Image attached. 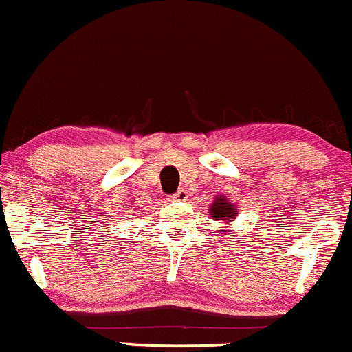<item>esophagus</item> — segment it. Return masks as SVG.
Here are the masks:
<instances>
[{
	"label": "esophagus",
	"mask_w": 352,
	"mask_h": 352,
	"mask_svg": "<svg viewBox=\"0 0 352 352\" xmlns=\"http://www.w3.org/2000/svg\"><path fill=\"white\" fill-rule=\"evenodd\" d=\"M186 198H188V191L181 188V190L177 191V193L173 195L171 200H175V201H184V200H186Z\"/></svg>",
	"instance_id": "1"
}]
</instances>
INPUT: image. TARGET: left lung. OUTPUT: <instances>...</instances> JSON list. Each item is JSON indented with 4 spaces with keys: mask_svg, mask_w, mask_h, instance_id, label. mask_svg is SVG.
<instances>
[{
    "mask_svg": "<svg viewBox=\"0 0 352 352\" xmlns=\"http://www.w3.org/2000/svg\"><path fill=\"white\" fill-rule=\"evenodd\" d=\"M210 215L213 217V219H217L219 222H226V223H230L232 220L235 219V206L232 205V203L227 200L226 197H217L215 200H213L212 206H210ZM223 232V237H229L227 235V230H220Z\"/></svg>",
    "mask_w": 352,
    "mask_h": 352,
    "instance_id": "obj_1",
    "label": "left lung"
}]
</instances>
